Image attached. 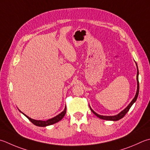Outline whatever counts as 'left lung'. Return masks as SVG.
Instances as JSON below:
<instances>
[{
  "instance_id": "8db88e82",
  "label": "left lung",
  "mask_w": 150,
  "mask_h": 150,
  "mask_svg": "<svg viewBox=\"0 0 150 150\" xmlns=\"http://www.w3.org/2000/svg\"><path fill=\"white\" fill-rule=\"evenodd\" d=\"M139 69H138V67H137V93H136V95L134 96V99L132 100V101L130 103V104L128 105V106L126 107L125 109L122 111L121 112L119 113L118 115H116V116H101V115H99L98 114H97L96 112H95L94 111H93L91 107H90V110H92V112L95 114L96 116H98V118L103 119V120H112V121H117V120H119L120 119H122L123 117H124V116L125 115L127 112L129 111V110L130 109V108L131 107L132 105L134 103V102L136 101L137 99L138 98V96H139Z\"/></svg>"
}]
</instances>
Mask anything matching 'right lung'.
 <instances>
[{
  "instance_id": "obj_1",
  "label": "right lung",
  "mask_w": 150,
  "mask_h": 150,
  "mask_svg": "<svg viewBox=\"0 0 150 150\" xmlns=\"http://www.w3.org/2000/svg\"><path fill=\"white\" fill-rule=\"evenodd\" d=\"M66 113V106L65 107V108H64V111H62V112L60 114H58V115H57V116L54 117V118L47 120V121H42V120H33V119H32L30 118H29L28 116L25 115V114H23H23H24V115L26 117V118H27L29 120H30V121L32 123V124H34L35 125L39 126V127H45V126L54 124H55V123H57L58 122L60 121V120L64 118V116H65Z\"/></svg>"
}]
</instances>
